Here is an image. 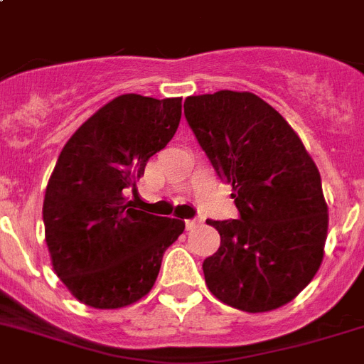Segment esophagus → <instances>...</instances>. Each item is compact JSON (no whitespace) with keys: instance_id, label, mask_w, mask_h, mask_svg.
<instances>
[{"instance_id":"34e87169","label":"esophagus","mask_w":364,"mask_h":364,"mask_svg":"<svg viewBox=\"0 0 364 364\" xmlns=\"http://www.w3.org/2000/svg\"><path fill=\"white\" fill-rule=\"evenodd\" d=\"M200 225V219H186V229L193 230Z\"/></svg>"}]
</instances>
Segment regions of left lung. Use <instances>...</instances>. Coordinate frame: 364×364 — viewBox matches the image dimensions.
<instances>
[{
	"label": "left lung",
	"mask_w": 364,
	"mask_h": 364,
	"mask_svg": "<svg viewBox=\"0 0 364 364\" xmlns=\"http://www.w3.org/2000/svg\"><path fill=\"white\" fill-rule=\"evenodd\" d=\"M184 115L240 212L208 219L221 236L203 262L208 290L245 312L283 307L323 258L329 215L316 164L283 115L253 92L189 96Z\"/></svg>",
	"instance_id": "1"
}]
</instances>
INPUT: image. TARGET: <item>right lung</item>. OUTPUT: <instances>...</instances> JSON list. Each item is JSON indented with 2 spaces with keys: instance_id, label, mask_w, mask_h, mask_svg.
Segmentation results:
<instances>
[{
  "instance_id": "obj_1",
  "label": "right lung",
  "mask_w": 364,
  "mask_h": 364,
  "mask_svg": "<svg viewBox=\"0 0 364 364\" xmlns=\"http://www.w3.org/2000/svg\"><path fill=\"white\" fill-rule=\"evenodd\" d=\"M180 115L182 98L117 96L63 146L42 219L57 277L89 307L119 309L146 296L165 249L184 232L182 219L137 210L124 197L173 139Z\"/></svg>"
}]
</instances>
